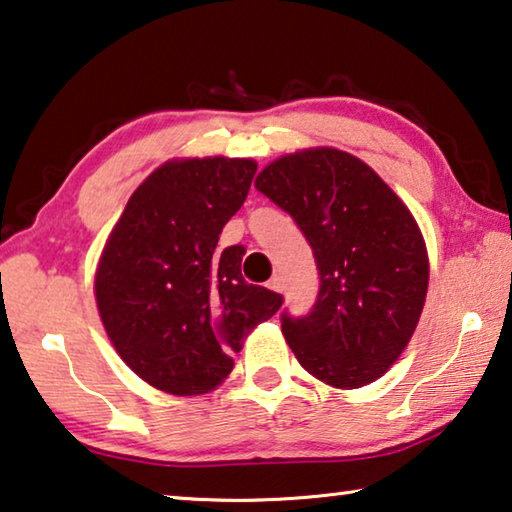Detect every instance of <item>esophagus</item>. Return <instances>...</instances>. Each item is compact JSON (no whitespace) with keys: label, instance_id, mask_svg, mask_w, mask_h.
I'll return each mask as SVG.
<instances>
[{"label":"esophagus","instance_id":"obj_1","mask_svg":"<svg viewBox=\"0 0 512 512\" xmlns=\"http://www.w3.org/2000/svg\"><path fill=\"white\" fill-rule=\"evenodd\" d=\"M269 289H273V291H278V294H282V291H285V285H282V278H273V280L269 282Z\"/></svg>","mask_w":512,"mask_h":512}]
</instances>
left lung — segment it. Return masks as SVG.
I'll use <instances>...</instances> for the list:
<instances>
[{"mask_svg": "<svg viewBox=\"0 0 512 512\" xmlns=\"http://www.w3.org/2000/svg\"><path fill=\"white\" fill-rule=\"evenodd\" d=\"M255 189L294 218L319 269L310 314H282L296 360L321 383L369 385L399 360L428 291L419 225L353 154L310 148L275 159Z\"/></svg>", "mask_w": 512, "mask_h": 512, "instance_id": "obj_1", "label": "left lung"}]
</instances>
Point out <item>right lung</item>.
<instances>
[{
  "instance_id": "1",
  "label": "right lung",
  "mask_w": 512,
  "mask_h": 512,
  "mask_svg": "<svg viewBox=\"0 0 512 512\" xmlns=\"http://www.w3.org/2000/svg\"><path fill=\"white\" fill-rule=\"evenodd\" d=\"M253 159H173L145 177L104 243L95 300L120 358L175 396L205 394L232 371L243 337L282 296L241 275L243 246L216 253L250 191Z\"/></svg>"
}]
</instances>
